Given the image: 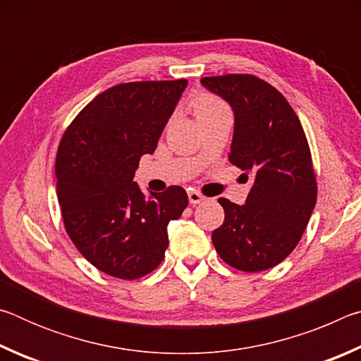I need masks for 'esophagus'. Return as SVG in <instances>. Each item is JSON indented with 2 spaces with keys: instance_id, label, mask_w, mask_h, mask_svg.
Masks as SVG:
<instances>
[{
  "instance_id": "1",
  "label": "esophagus",
  "mask_w": 361,
  "mask_h": 361,
  "mask_svg": "<svg viewBox=\"0 0 361 361\" xmlns=\"http://www.w3.org/2000/svg\"><path fill=\"white\" fill-rule=\"evenodd\" d=\"M188 197H189V202H191L192 205H195V204H200V202H204L205 200V197L200 192H197V191H189L188 192Z\"/></svg>"
}]
</instances>
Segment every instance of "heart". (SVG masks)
<instances>
[{"label": "heart", "mask_w": 361, "mask_h": 361, "mask_svg": "<svg viewBox=\"0 0 361 361\" xmlns=\"http://www.w3.org/2000/svg\"><path fill=\"white\" fill-rule=\"evenodd\" d=\"M224 103L219 102L216 97L209 95V94H204L195 99L194 102V113L195 116L199 114H204V113H209L213 111V109H218V108H223Z\"/></svg>", "instance_id": "b5f03b06"}]
</instances>
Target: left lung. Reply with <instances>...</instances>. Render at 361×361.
I'll return each mask as SVG.
<instances>
[{"label":"left lung","mask_w":361,"mask_h":361,"mask_svg":"<svg viewBox=\"0 0 361 361\" xmlns=\"http://www.w3.org/2000/svg\"><path fill=\"white\" fill-rule=\"evenodd\" d=\"M234 111L229 161L253 185L243 205L228 199L212 242L224 262L243 272L277 266L302 237L317 202L309 143L295 109L276 87L253 75L202 78Z\"/></svg>","instance_id":"left-lung-1"}]
</instances>
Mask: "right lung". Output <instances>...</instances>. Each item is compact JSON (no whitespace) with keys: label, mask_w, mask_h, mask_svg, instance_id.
I'll return each instance as SVG.
<instances>
[{"label":"right lung","mask_w":361,"mask_h":361,"mask_svg":"<svg viewBox=\"0 0 361 361\" xmlns=\"http://www.w3.org/2000/svg\"><path fill=\"white\" fill-rule=\"evenodd\" d=\"M186 79L118 84L79 113L59 145L57 197L66 234L108 276L135 280L161 264L167 226L188 207L180 186L148 197L133 181L152 154Z\"/></svg>","instance_id":"add662e5"}]
</instances>
